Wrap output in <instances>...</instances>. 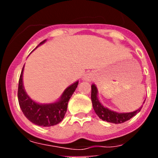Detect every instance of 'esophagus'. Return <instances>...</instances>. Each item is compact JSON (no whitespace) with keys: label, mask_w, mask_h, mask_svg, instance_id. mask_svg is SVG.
Instances as JSON below:
<instances>
[{"label":"esophagus","mask_w":158,"mask_h":158,"mask_svg":"<svg viewBox=\"0 0 158 158\" xmlns=\"http://www.w3.org/2000/svg\"><path fill=\"white\" fill-rule=\"evenodd\" d=\"M93 77V73H86V74L84 76V80L88 81H91Z\"/></svg>","instance_id":"1"}]
</instances>
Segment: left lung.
Returning <instances> with one entry per match:
<instances>
[{"instance_id":"8db88e82","label":"left lung","mask_w":158,"mask_h":158,"mask_svg":"<svg viewBox=\"0 0 158 158\" xmlns=\"http://www.w3.org/2000/svg\"><path fill=\"white\" fill-rule=\"evenodd\" d=\"M92 93H91V100L93 103V107L96 114L99 116V118H101L102 120L106 121L108 123H112L118 124L123 123L129 120L130 118L134 117L138 114V112L141 111L142 105L139 107V109L135 110L131 112H117L112 110H110L109 108L104 107L99 100L98 98V90L97 88L94 84L92 85ZM145 103V100L143 104Z\"/></svg>"}]
</instances>
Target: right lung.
I'll return each instance as SVG.
<instances>
[{"instance_id":"add662e5","label":"right lung","mask_w":158,"mask_h":158,"mask_svg":"<svg viewBox=\"0 0 158 158\" xmlns=\"http://www.w3.org/2000/svg\"><path fill=\"white\" fill-rule=\"evenodd\" d=\"M45 42L46 40H43L39 46L43 44ZM23 68L24 65L19 77L18 86V100L23 115L32 123L38 126L51 127L58 124L65 117L68 102L77 88L78 81L67 87L62 96L55 102L50 104H40L32 100L25 91L23 83Z\"/></svg>"}]
</instances>
